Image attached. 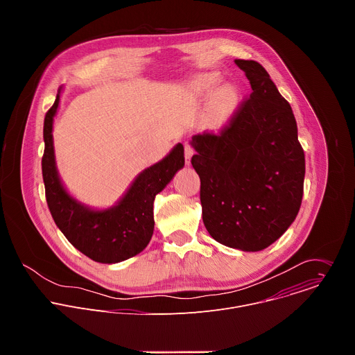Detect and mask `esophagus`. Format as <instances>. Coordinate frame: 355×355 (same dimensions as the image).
<instances>
[{"mask_svg": "<svg viewBox=\"0 0 355 355\" xmlns=\"http://www.w3.org/2000/svg\"><path fill=\"white\" fill-rule=\"evenodd\" d=\"M184 153H185V164L187 166H189V163H191V157H192V155H193V148H192V146L191 144H185V147H184Z\"/></svg>", "mask_w": 355, "mask_h": 355, "instance_id": "obj_1", "label": "esophagus"}]
</instances>
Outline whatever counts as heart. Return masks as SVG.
<instances>
[{"instance_id":"heart-1","label":"heart","mask_w":355,"mask_h":355,"mask_svg":"<svg viewBox=\"0 0 355 355\" xmlns=\"http://www.w3.org/2000/svg\"><path fill=\"white\" fill-rule=\"evenodd\" d=\"M230 94H232V91H227L226 92V98H230Z\"/></svg>"}]
</instances>
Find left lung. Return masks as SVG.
I'll return each instance as SVG.
<instances>
[{
  "instance_id": "obj_1",
  "label": "left lung",
  "mask_w": 355,
  "mask_h": 355,
  "mask_svg": "<svg viewBox=\"0 0 355 355\" xmlns=\"http://www.w3.org/2000/svg\"><path fill=\"white\" fill-rule=\"evenodd\" d=\"M251 94L218 132L192 137L202 219L219 243L260 251L295 220L303 196L305 153L288 101L254 60H234Z\"/></svg>"
}]
</instances>
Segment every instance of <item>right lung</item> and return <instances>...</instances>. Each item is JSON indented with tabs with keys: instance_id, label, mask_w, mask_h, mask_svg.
Wrapping results in <instances>:
<instances>
[{
	"instance_id": "obj_1",
	"label": "right lung",
	"mask_w": 355,
	"mask_h": 355,
	"mask_svg": "<svg viewBox=\"0 0 355 355\" xmlns=\"http://www.w3.org/2000/svg\"><path fill=\"white\" fill-rule=\"evenodd\" d=\"M58 107L59 94L44 116L42 157L46 202L55 223L77 250L96 263L112 264L139 254L153 236L156 195L184 167L182 144H177L160 163L144 170L115 208L89 211L70 198L56 171L52 125Z\"/></svg>"
}]
</instances>
